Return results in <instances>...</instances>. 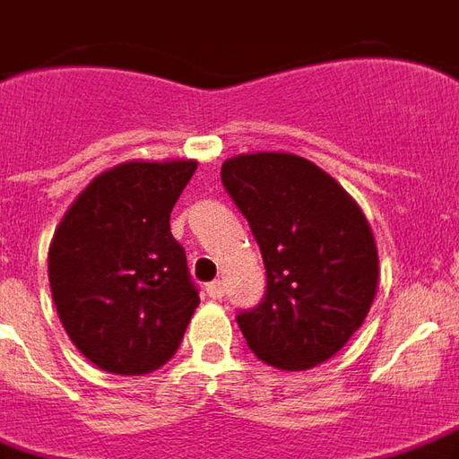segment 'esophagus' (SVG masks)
I'll list each match as a JSON object with an SVG mask.
<instances>
[{
    "label": "esophagus",
    "mask_w": 459,
    "mask_h": 459,
    "mask_svg": "<svg viewBox=\"0 0 459 459\" xmlns=\"http://www.w3.org/2000/svg\"><path fill=\"white\" fill-rule=\"evenodd\" d=\"M206 293H209V299L221 300L223 293H226V284L216 279V281H212V284H206Z\"/></svg>",
    "instance_id": "obj_1"
}]
</instances>
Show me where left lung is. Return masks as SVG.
<instances>
[{
  "mask_svg": "<svg viewBox=\"0 0 459 459\" xmlns=\"http://www.w3.org/2000/svg\"><path fill=\"white\" fill-rule=\"evenodd\" d=\"M221 183L247 219L267 269V293L238 315L260 361L307 370L337 354L377 291V247L361 206L296 153H238Z\"/></svg>",
  "mask_w": 459,
  "mask_h": 459,
  "instance_id": "8db88e82",
  "label": "left lung"
}]
</instances>
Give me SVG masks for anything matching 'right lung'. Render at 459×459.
<instances>
[{
  "instance_id": "right-lung-1",
  "label": "right lung",
  "mask_w": 459,
  "mask_h": 459,
  "mask_svg": "<svg viewBox=\"0 0 459 459\" xmlns=\"http://www.w3.org/2000/svg\"><path fill=\"white\" fill-rule=\"evenodd\" d=\"M197 160H127L96 175L62 216L48 276L59 323L93 366L144 376L173 359L199 293L170 212Z\"/></svg>"
}]
</instances>
